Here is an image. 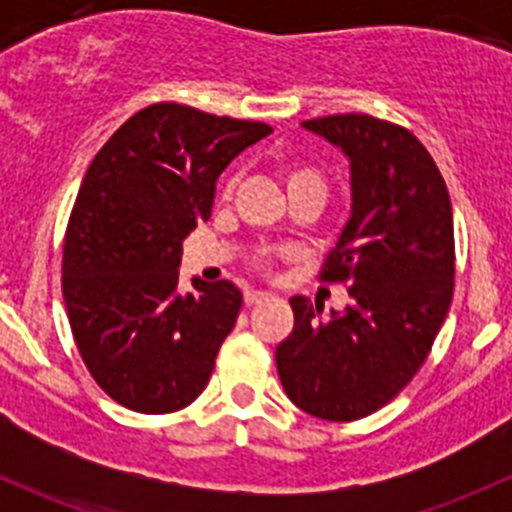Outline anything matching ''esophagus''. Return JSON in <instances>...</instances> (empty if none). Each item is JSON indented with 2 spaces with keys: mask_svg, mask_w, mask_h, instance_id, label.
<instances>
[{
  "mask_svg": "<svg viewBox=\"0 0 512 512\" xmlns=\"http://www.w3.org/2000/svg\"><path fill=\"white\" fill-rule=\"evenodd\" d=\"M267 297H270V294L262 292V289H247V292H245V304H247V307H255V304L265 302Z\"/></svg>",
  "mask_w": 512,
  "mask_h": 512,
  "instance_id": "34e87169",
  "label": "esophagus"
}]
</instances>
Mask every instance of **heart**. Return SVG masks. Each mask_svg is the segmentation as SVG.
Wrapping results in <instances>:
<instances>
[{"label": "heart", "instance_id": "heart-1", "mask_svg": "<svg viewBox=\"0 0 512 512\" xmlns=\"http://www.w3.org/2000/svg\"><path fill=\"white\" fill-rule=\"evenodd\" d=\"M285 185H287V190L297 188V185H322V188H324L322 175H319L317 170L307 168V165H287V168H285ZM272 255H275V252H262L260 265H270ZM277 255H282V252H277Z\"/></svg>", "mask_w": 512, "mask_h": 512}]
</instances>
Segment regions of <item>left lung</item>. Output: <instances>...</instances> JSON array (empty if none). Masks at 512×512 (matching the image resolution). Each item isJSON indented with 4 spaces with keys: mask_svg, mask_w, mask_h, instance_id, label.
Returning <instances> with one entry per match:
<instances>
[{
    "mask_svg": "<svg viewBox=\"0 0 512 512\" xmlns=\"http://www.w3.org/2000/svg\"><path fill=\"white\" fill-rule=\"evenodd\" d=\"M349 160L352 210L322 280L347 282L349 304L289 299L294 329L277 347L289 401L324 421L389 404L426 361L453 297V210L421 141L366 113L302 123Z\"/></svg>",
    "mask_w": 512,
    "mask_h": 512,
    "instance_id": "1",
    "label": "left lung"
}]
</instances>
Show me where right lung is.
<instances>
[{"label": "right lung", "mask_w": 512, "mask_h": 512, "mask_svg": "<svg viewBox=\"0 0 512 512\" xmlns=\"http://www.w3.org/2000/svg\"><path fill=\"white\" fill-rule=\"evenodd\" d=\"M272 128L153 103L91 160L64 240V302L81 359L121 406L170 414L208 386L242 292L193 277L183 240L210 218L220 173Z\"/></svg>", "instance_id": "add662e5"}]
</instances>
